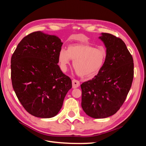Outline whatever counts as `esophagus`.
Returning a JSON list of instances; mask_svg holds the SVG:
<instances>
[{
    "label": "esophagus",
    "mask_w": 146,
    "mask_h": 146,
    "mask_svg": "<svg viewBox=\"0 0 146 146\" xmlns=\"http://www.w3.org/2000/svg\"><path fill=\"white\" fill-rule=\"evenodd\" d=\"M72 88H74H74H77L80 86V82H79V81L76 80V79L72 80Z\"/></svg>",
    "instance_id": "esophagus-1"
}]
</instances>
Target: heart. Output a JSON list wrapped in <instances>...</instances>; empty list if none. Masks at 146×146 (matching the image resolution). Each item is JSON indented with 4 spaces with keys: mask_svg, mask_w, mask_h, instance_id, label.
<instances>
[{
    "mask_svg": "<svg viewBox=\"0 0 146 146\" xmlns=\"http://www.w3.org/2000/svg\"><path fill=\"white\" fill-rule=\"evenodd\" d=\"M107 53L104 48H94L87 44H72L66 50L61 49L58 61L61 70L66 71L70 60L78 76L90 78L98 74L105 64Z\"/></svg>",
    "mask_w": 146,
    "mask_h": 146,
    "instance_id": "1",
    "label": "heart"
}]
</instances>
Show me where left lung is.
<instances>
[{"label": "left lung", "mask_w": 146, "mask_h": 146, "mask_svg": "<svg viewBox=\"0 0 146 146\" xmlns=\"http://www.w3.org/2000/svg\"><path fill=\"white\" fill-rule=\"evenodd\" d=\"M107 48L105 62L92 80L83 83L82 107L89 116L106 118L115 114L124 102L134 74L133 57L122 39L102 33L99 36Z\"/></svg>", "instance_id": "left-lung-1"}]
</instances>
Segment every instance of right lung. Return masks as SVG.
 <instances>
[{
    "instance_id": "right-lung-1",
    "label": "right lung",
    "mask_w": 146,
    "mask_h": 146,
    "mask_svg": "<svg viewBox=\"0 0 146 146\" xmlns=\"http://www.w3.org/2000/svg\"><path fill=\"white\" fill-rule=\"evenodd\" d=\"M63 42L41 31L25 36L11 59V77L17 99L28 113L50 118L60 111L70 78L61 71L58 54Z\"/></svg>"
}]
</instances>
